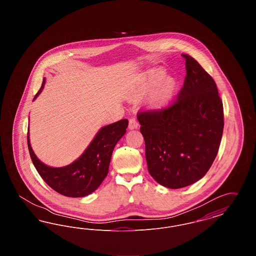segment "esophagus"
<instances>
[{"instance_id": "1", "label": "esophagus", "mask_w": 256, "mask_h": 256, "mask_svg": "<svg viewBox=\"0 0 256 256\" xmlns=\"http://www.w3.org/2000/svg\"><path fill=\"white\" fill-rule=\"evenodd\" d=\"M139 126V124L137 122V120L135 118H130V122H128V128L130 130H135Z\"/></svg>"}]
</instances>
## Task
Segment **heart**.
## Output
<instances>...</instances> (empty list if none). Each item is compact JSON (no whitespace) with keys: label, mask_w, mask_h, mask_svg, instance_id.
I'll return each mask as SVG.
<instances>
[{"label":"heart","mask_w":256,"mask_h":256,"mask_svg":"<svg viewBox=\"0 0 256 256\" xmlns=\"http://www.w3.org/2000/svg\"><path fill=\"white\" fill-rule=\"evenodd\" d=\"M176 88V82L170 76H164L162 70H152L146 74L137 94L145 95L150 92L148 104L154 110L164 108L169 104Z\"/></svg>","instance_id":"1"}]
</instances>
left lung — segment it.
<instances>
[{
    "label": "left lung",
    "instance_id": "obj_1",
    "mask_svg": "<svg viewBox=\"0 0 256 256\" xmlns=\"http://www.w3.org/2000/svg\"><path fill=\"white\" fill-rule=\"evenodd\" d=\"M186 76L169 108L139 112L148 170L162 186L178 189L206 176L216 158L224 130V108L214 80L188 54Z\"/></svg>",
    "mask_w": 256,
    "mask_h": 256
}]
</instances>
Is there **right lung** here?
<instances>
[{"label":"right lung","mask_w":256,"mask_h":256,"mask_svg":"<svg viewBox=\"0 0 256 256\" xmlns=\"http://www.w3.org/2000/svg\"><path fill=\"white\" fill-rule=\"evenodd\" d=\"M45 82L44 78L34 100L42 92ZM128 124V121L122 119L102 126L78 158L60 168L47 166L37 158L30 146V132H28V148L30 158L40 176L54 191L70 198L86 196L97 190L108 176L114 146L126 134Z\"/></svg>","instance_id":"1"}]
</instances>
